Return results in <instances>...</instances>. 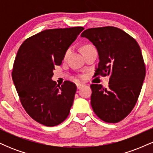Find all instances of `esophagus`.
Wrapping results in <instances>:
<instances>
[{
    "label": "esophagus",
    "instance_id": "1",
    "mask_svg": "<svg viewBox=\"0 0 153 153\" xmlns=\"http://www.w3.org/2000/svg\"><path fill=\"white\" fill-rule=\"evenodd\" d=\"M82 85H82V83H77V84H76L77 88H78V89H80V88H81V87L82 86Z\"/></svg>",
    "mask_w": 153,
    "mask_h": 153
}]
</instances>
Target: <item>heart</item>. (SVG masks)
I'll return each instance as SVG.
<instances>
[{
    "label": "heart",
    "instance_id": "1",
    "mask_svg": "<svg viewBox=\"0 0 153 153\" xmlns=\"http://www.w3.org/2000/svg\"><path fill=\"white\" fill-rule=\"evenodd\" d=\"M92 47L91 45H85V46L82 47V49L84 48H86V47ZM70 53V50H66V52H65V54H64V58H66L67 57H68V55Z\"/></svg>",
    "mask_w": 153,
    "mask_h": 153
}]
</instances>
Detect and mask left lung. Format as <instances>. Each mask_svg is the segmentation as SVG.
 I'll use <instances>...</instances> for the list:
<instances>
[{
  "instance_id": "left-lung-1",
  "label": "left lung",
  "mask_w": 153,
  "mask_h": 153,
  "mask_svg": "<svg viewBox=\"0 0 153 153\" xmlns=\"http://www.w3.org/2000/svg\"><path fill=\"white\" fill-rule=\"evenodd\" d=\"M96 47L99 56L95 76L109 75L108 88L91 84V104L101 120L117 123L133 109L146 73L138 43L125 31L114 26L91 28L81 34Z\"/></svg>"
}]
</instances>
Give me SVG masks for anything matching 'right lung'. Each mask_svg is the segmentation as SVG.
<instances>
[{"label": "right lung", "mask_w": 153, "mask_h": 153, "mask_svg": "<svg viewBox=\"0 0 153 153\" xmlns=\"http://www.w3.org/2000/svg\"><path fill=\"white\" fill-rule=\"evenodd\" d=\"M84 28L47 29L26 39L19 47L12 79L23 107L33 119L47 127L64 122L70 114L77 88L52 80L66 50Z\"/></svg>", "instance_id": "1"}]
</instances>
